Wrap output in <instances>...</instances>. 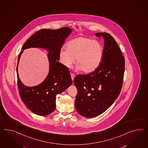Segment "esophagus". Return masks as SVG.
Here are the masks:
<instances>
[{
	"label": "esophagus",
	"mask_w": 148,
	"mask_h": 148,
	"mask_svg": "<svg viewBox=\"0 0 148 148\" xmlns=\"http://www.w3.org/2000/svg\"><path fill=\"white\" fill-rule=\"evenodd\" d=\"M71 75L72 80L73 81L74 79V77H75V74H74V73H71Z\"/></svg>",
	"instance_id": "1"
}]
</instances>
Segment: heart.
<instances>
[{
  "label": "heart",
  "instance_id": "1",
  "mask_svg": "<svg viewBox=\"0 0 148 148\" xmlns=\"http://www.w3.org/2000/svg\"><path fill=\"white\" fill-rule=\"evenodd\" d=\"M67 48L60 49V62L70 67L76 59L77 69L84 73H90L100 66L103 57V48L96 40L80 36L69 41Z\"/></svg>",
  "mask_w": 148,
  "mask_h": 148
}]
</instances>
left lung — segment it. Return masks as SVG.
<instances>
[{
    "mask_svg": "<svg viewBox=\"0 0 148 148\" xmlns=\"http://www.w3.org/2000/svg\"><path fill=\"white\" fill-rule=\"evenodd\" d=\"M95 36L104 39L101 63L95 71L79 74L74 80L76 111L88 118L100 115L112 106L121 91L124 76L125 59L116 41L106 32Z\"/></svg>",
    "mask_w": 148,
    "mask_h": 148,
    "instance_id": "1",
    "label": "left lung"
}]
</instances>
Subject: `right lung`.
<instances>
[{
  "mask_svg": "<svg viewBox=\"0 0 148 148\" xmlns=\"http://www.w3.org/2000/svg\"><path fill=\"white\" fill-rule=\"evenodd\" d=\"M72 29L64 27L57 29H41L31 36L24 44L22 50L32 47L46 49L49 52L48 58L49 70L48 76L40 84L27 87L20 81L16 66L17 83L20 97L26 107L36 115L46 116L54 112L56 107V95L72 84L70 71L58 62L60 49Z\"/></svg>",
  "mask_w": 148,
  "mask_h": 148,
  "instance_id": "1",
  "label": "right lung"
}]
</instances>
